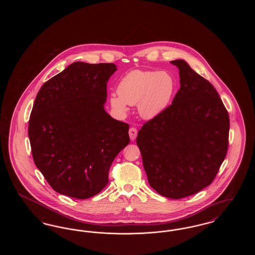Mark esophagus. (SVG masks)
Listing matches in <instances>:
<instances>
[{"label": "esophagus", "instance_id": "esophagus-1", "mask_svg": "<svg viewBox=\"0 0 255 255\" xmlns=\"http://www.w3.org/2000/svg\"><path fill=\"white\" fill-rule=\"evenodd\" d=\"M136 134H137V130H136V128H134V127H131V128L129 129V135H130L131 140H134V139H135Z\"/></svg>", "mask_w": 255, "mask_h": 255}]
</instances>
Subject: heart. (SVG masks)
<instances>
[{
  "label": "heart",
  "mask_w": 255,
  "mask_h": 255,
  "mask_svg": "<svg viewBox=\"0 0 255 255\" xmlns=\"http://www.w3.org/2000/svg\"><path fill=\"white\" fill-rule=\"evenodd\" d=\"M174 89V80L167 73L135 70L122 78L118 95H111L110 102L120 114L127 112V105L136 104L139 116L152 120L168 106Z\"/></svg>",
  "instance_id": "heart-1"
}]
</instances>
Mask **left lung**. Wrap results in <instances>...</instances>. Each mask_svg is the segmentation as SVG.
Segmentation results:
<instances>
[{
  "instance_id": "left-lung-1",
  "label": "left lung",
  "mask_w": 255,
  "mask_h": 255,
  "mask_svg": "<svg viewBox=\"0 0 255 255\" xmlns=\"http://www.w3.org/2000/svg\"><path fill=\"white\" fill-rule=\"evenodd\" d=\"M172 104L145 122L136 136L149 184L158 194L182 199L214 181L229 148L230 117L212 84L184 60Z\"/></svg>"
}]
</instances>
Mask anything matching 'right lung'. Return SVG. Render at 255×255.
<instances>
[{"label":"right lung","instance_id":"1","mask_svg":"<svg viewBox=\"0 0 255 255\" xmlns=\"http://www.w3.org/2000/svg\"><path fill=\"white\" fill-rule=\"evenodd\" d=\"M113 63L74 62L41 87L28 122L37 168L53 190L83 200L109 182L115 158L130 142L129 124L104 110Z\"/></svg>","mask_w":255,"mask_h":255}]
</instances>
